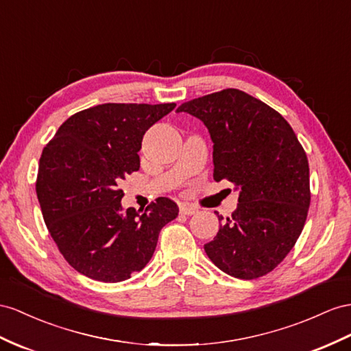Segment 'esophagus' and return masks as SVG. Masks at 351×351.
Listing matches in <instances>:
<instances>
[{
	"mask_svg": "<svg viewBox=\"0 0 351 351\" xmlns=\"http://www.w3.org/2000/svg\"><path fill=\"white\" fill-rule=\"evenodd\" d=\"M179 212H181L182 215H194L199 212V209H197L193 204H181L179 206Z\"/></svg>",
	"mask_w": 351,
	"mask_h": 351,
	"instance_id": "esophagus-1",
	"label": "esophagus"
}]
</instances>
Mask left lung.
I'll use <instances>...</instances> for the list:
<instances>
[{"label":"left lung","instance_id":"8db88e82","mask_svg":"<svg viewBox=\"0 0 351 351\" xmlns=\"http://www.w3.org/2000/svg\"><path fill=\"white\" fill-rule=\"evenodd\" d=\"M176 112L203 121L213 142V179L239 191L237 209L204 245L206 254L243 280L273 271L298 240L310 206L308 160L295 132L276 110L237 88L193 99Z\"/></svg>","mask_w":351,"mask_h":351}]
</instances>
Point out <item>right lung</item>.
<instances>
[{"instance_id":"right-lung-1","label":"right lung","mask_w":351,"mask_h":351,"mask_svg":"<svg viewBox=\"0 0 351 351\" xmlns=\"http://www.w3.org/2000/svg\"><path fill=\"white\" fill-rule=\"evenodd\" d=\"M176 104H102L60 125L43 149L37 197L50 236L68 264L93 280L117 283L141 271L178 206L158 197L143 213L123 210L121 179L139 170L152 124Z\"/></svg>"}]
</instances>
